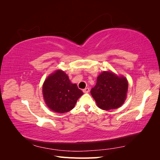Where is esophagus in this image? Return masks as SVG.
Returning <instances> with one entry per match:
<instances>
[{
  "instance_id": "obj_1",
  "label": "esophagus",
  "mask_w": 160,
  "mask_h": 160,
  "mask_svg": "<svg viewBox=\"0 0 160 160\" xmlns=\"http://www.w3.org/2000/svg\"><path fill=\"white\" fill-rule=\"evenodd\" d=\"M82 91L84 93H87L89 92V88H85V89H84L82 90Z\"/></svg>"
}]
</instances>
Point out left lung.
Wrapping results in <instances>:
<instances>
[{
	"label": "left lung",
	"mask_w": 160,
	"mask_h": 160,
	"mask_svg": "<svg viewBox=\"0 0 160 160\" xmlns=\"http://www.w3.org/2000/svg\"><path fill=\"white\" fill-rule=\"evenodd\" d=\"M128 91V81L112 71H103L97 78V83L91 90L98 107L103 110L116 109L124 104Z\"/></svg>",
	"instance_id": "obj_1"
}]
</instances>
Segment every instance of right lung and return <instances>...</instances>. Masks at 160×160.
Listing matches in <instances>:
<instances>
[{"label":"right lung","instance_id":"obj_1","mask_svg":"<svg viewBox=\"0 0 160 160\" xmlns=\"http://www.w3.org/2000/svg\"><path fill=\"white\" fill-rule=\"evenodd\" d=\"M43 98L51 110L64 113L74 108L83 92L72 84L67 75L57 70L47 77L42 86Z\"/></svg>","mask_w":160,"mask_h":160}]
</instances>
